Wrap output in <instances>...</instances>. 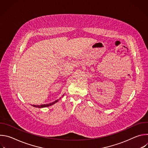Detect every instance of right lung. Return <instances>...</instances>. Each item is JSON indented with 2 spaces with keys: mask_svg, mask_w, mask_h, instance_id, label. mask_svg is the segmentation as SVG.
<instances>
[{
  "mask_svg": "<svg viewBox=\"0 0 148 148\" xmlns=\"http://www.w3.org/2000/svg\"><path fill=\"white\" fill-rule=\"evenodd\" d=\"M63 95H62V96H63ZM58 100H59V99H57V100H56V101H55L54 102H51V103H47V104H43V105H32V106L34 107H36V108H45V107H47L51 106V105L54 104L55 103H56L57 102H58Z\"/></svg>",
  "mask_w": 148,
  "mask_h": 148,
  "instance_id": "1",
  "label": "right lung"
}]
</instances>
